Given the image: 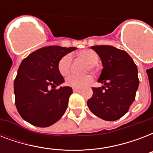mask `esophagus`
I'll return each mask as SVG.
<instances>
[{
  "instance_id": "esophagus-1",
  "label": "esophagus",
  "mask_w": 153,
  "mask_h": 153,
  "mask_svg": "<svg viewBox=\"0 0 153 153\" xmlns=\"http://www.w3.org/2000/svg\"><path fill=\"white\" fill-rule=\"evenodd\" d=\"M73 91H74V92H77V93H79V92H81V89L74 88L73 89Z\"/></svg>"
}]
</instances>
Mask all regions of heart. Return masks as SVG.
<instances>
[{
    "mask_svg": "<svg viewBox=\"0 0 153 153\" xmlns=\"http://www.w3.org/2000/svg\"><path fill=\"white\" fill-rule=\"evenodd\" d=\"M79 56L89 63L87 70H94L95 67V64L98 62L99 55L95 51L91 49H85L79 53ZM72 62V56L71 54H66L60 58L58 62L57 67L59 74L62 76H66L70 73L71 65ZM93 77L90 74L85 75H74L71 74L66 79L65 83L66 85L73 88H83L85 86L92 82Z\"/></svg>",
    "mask_w": 153,
    "mask_h": 153,
    "instance_id": "obj_1",
    "label": "heart"
}]
</instances>
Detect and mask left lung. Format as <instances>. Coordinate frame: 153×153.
I'll return each instance as SVG.
<instances>
[{
  "label": "left lung",
  "instance_id": "1",
  "mask_svg": "<svg viewBox=\"0 0 153 153\" xmlns=\"http://www.w3.org/2000/svg\"><path fill=\"white\" fill-rule=\"evenodd\" d=\"M101 58L103 69L98 82L102 87H92L87 101L94 115L105 121H116L128 111L135 100L139 85L137 67L123 50L108 45L91 47Z\"/></svg>",
  "mask_w": 153,
  "mask_h": 153
}]
</instances>
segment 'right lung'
<instances>
[{"label": "right lung", "mask_w": 153, "mask_h": 153, "mask_svg": "<svg viewBox=\"0 0 153 153\" xmlns=\"http://www.w3.org/2000/svg\"><path fill=\"white\" fill-rule=\"evenodd\" d=\"M76 48L48 46L23 59L14 80L15 104L24 120L38 127L59 121L68 105L71 87L56 86L64 82L57 64L62 56Z\"/></svg>", "instance_id": "1"}]
</instances>
